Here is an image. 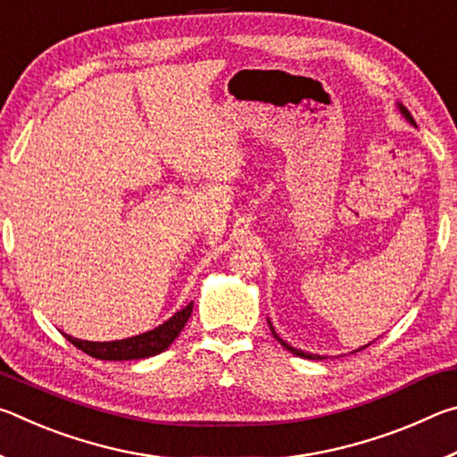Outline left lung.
<instances>
[{"label":"left lung","instance_id":"obj_1","mask_svg":"<svg viewBox=\"0 0 457 457\" xmlns=\"http://www.w3.org/2000/svg\"><path fill=\"white\" fill-rule=\"evenodd\" d=\"M397 106H399V111H401V114H403V117H405V119H407L409 122H411V125H415V120H413V117H411V112H409V111H407V108H405L403 104H399V103H397ZM268 324H270V330H272V335H274V338L278 340V343H280V345L284 346V349H286V351H290L292 354H296V357H303V359H320V357H319V354H312V353H304V351H300V349H294V346H290L288 343H284V340H282L280 337H278V335H276V330H274V327H272V322H270V320H268ZM362 349H365V346H362Z\"/></svg>","mask_w":457,"mask_h":457}]
</instances>
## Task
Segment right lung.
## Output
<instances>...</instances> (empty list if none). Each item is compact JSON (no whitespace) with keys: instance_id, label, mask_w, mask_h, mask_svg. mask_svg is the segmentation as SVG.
<instances>
[{"instance_id":"right-lung-1","label":"right lung","mask_w":457,"mask_h":457,"mask_svg":"<svg viewBox=\"0 0 457 457\" xmlns=\"http://www.w3.org/2000/svg\"><path fill=\"white\" fill-rule=\"evenodd\" d=\"M193 311V303H189L179 312H175L171 319L161 324V327L153 328L143 335L112 340V343H92V340H80L71 335H64L76 349L84 351L90 357L100 361H130V359H146L154 357V354L163 353L173 340L179 337L185 324H187Z\"/></svg>"}]
</instances>
